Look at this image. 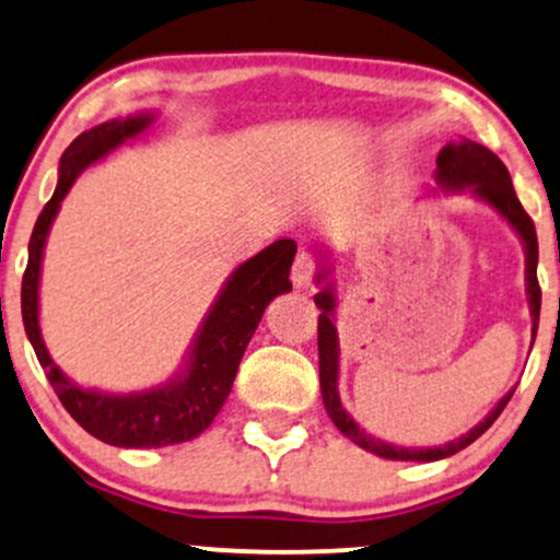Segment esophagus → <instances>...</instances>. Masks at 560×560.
<instances>
[{"mask_svg": "<svg viewBox=\"0 0 560 560\" xmlns=\"http://www.w3.org/2000/svg\"><path fill=\"white\" fill-rule=\"evenodd\" d=\"M314 272H317V261H314V256H312V254L301 252L299 256H295V261H293V272H291V280H293V285L299 288V291H304V288L312 285Z\"/></svg>", "mask_w": 560, "mask_h": 560, "instance_id": "esophagus-1", "label": "esophagus"}]
</instances>
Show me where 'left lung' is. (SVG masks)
<instances>
[{
  "instance_id": "8db88e82",
  "label": "left lung",
  "mask_w": 560,
  "mask_h": 560,
  "mask_svg": "<svg viewBox=\"0 0 560 560\" xmlns=\"http://www.w3.org/2000/svg\"><path fill=\"white\" fill-rule=\"evenodd\" d=\"M438 186L448 194H462V190H471L479 201L490 203L498 214L516 230V235L524 243V254H527V295H529V312H532V340L537 335V322H540V304H542V291L540 282H537V233L535 222L529 220V214L524 212L522 201H518L514 183H511L509 170L498 160L495 154L482 143L469 141V138H458V141H448L438 154V170H435ZM325 256V254H322ZM317 282L322 291L314 295V304L319 306V327H317V343H319V387H322V400H325V409L330 413L332 424L348 440L359 445V448L374 453V456L390 458V462H440V458H448L453 453L464 451L466 445H471L482 432L490 430V424L501 417L514 390L505 393L498 400V406L488 417L482 419L477 427H471L469 432L462 438L451 440L445 445H435V448H400V445L383 443V440L366 435L361 427L353 422V417L343 409L338 393V372H340V346H338V330H335V280H332V265L327 259L319 261Z\"/></svg>"
}]
</instances>
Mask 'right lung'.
I'll return each instance as SVG.
<instances>
[{
    "instance_id": "right-lung-1",
    "label": "right lung",
    "mask_w": 560,
    "mask_h": 560,
    "mask_svg": "<svg viewBox=\"0 0 560 560\" xmlns=\"http://www.w3.org/2000/svg\"><path fill=\"white\" fill-rule=\"evenodd\" d=\"M154 120L156 112H138L122 120L102 122L85 130L65 149L59 160L55 196L46 201L31 233L28 267H25L23 291H20L25 335L57 398L89 435L117 448H162V445L186 443V440L199 438L214 422L230 396L243 351L261 322V314L275 295L291 291L288 275H291L295 256V241L280 238L265 252L243 261L225 280L212 308L203 317L190 343L186 364L167 383L138 393H104L72 383L49 357L42 327H38V280H42L46 235L75 177L89 164L104 160L109 151L149 130Z\"/></svg>"
}]
</instances>
